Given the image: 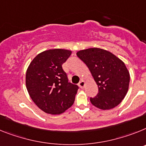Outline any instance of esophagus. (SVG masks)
Segmentation results:
<instances>
[{"label":"esophagus","mask_w":146,"mask_h":146,"mask_svg":"<svg viewBox=\"0 0 146 146\" xmlns=\"http://www.w3.org/2000/svg\"><path fill=\"white\" fill-rule=\"evenodd\" d=\"M84 85H85V82H84V81L83 80H82L79 83H78V86H79L80 88H83V87H84Z\"/></svg>","instance_id":"obj_1"}]
</instances>
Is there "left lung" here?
<instances>
[{"instance_id": "8db88e82", "label": "left lung", "mask_w": 146, "mask_h": 146, "mask_svg": "<svg viewBox=\"0 0 146 146\" xmlns=\"http://www.w3.org/2000/svg\"><path fill=\"white\" fill-rule=\"evenodd\" d=\"M94 78L98 92L90 98L93 106L101 110H110L122 101L129 89L130 76L126 65L110 52L93 48L77 52Z\"/></svg>"}]
</instances>
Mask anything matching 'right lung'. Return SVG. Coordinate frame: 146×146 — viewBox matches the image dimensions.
I'll return each instance as SVG.
<instances>
[{"mask_svg": "<svg viewBox=\"0 0 146 146\" xmlns=\"http://www.w3.org/2000/svg\"><path fill=\"white\" fill-rule=\"evenodd\" d=\"M71 55L64 49L38 54L26 71L27 90L35 104L46 113L59 115L73 104L78 87L68 82L62 64Z\"/></svg>", "mask_w": 146, "mask_h": 146, "instance_id": "1", "label": "right lung"}]
</instances>
